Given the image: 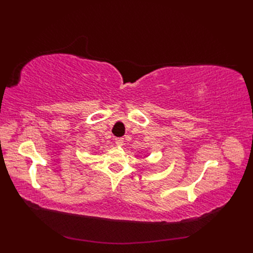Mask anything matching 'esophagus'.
Returning <instances> with one entry per match:
<instances>
[{
    "instance_id": "34e87169",
    "label": "esophagus",
    "mask_w": 253,
    "mask_h": 253,
    "mask_svg": "<svg viewBox=\"0 0 253 253\" xmlns=\"http://www.w3.org/2000/svg\"><path fill=\"white\" fill-rule=\"evenodd\" d=\"M124 143H125L124 138H116V144L118 145V147H122V145H124Z\"/></svg>"
}]
</instances>
